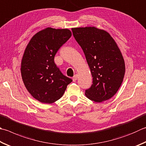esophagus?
Returning a JSON list of instances; mask_svg holds the SVG:
<instances>
[{"instance_id": "esophagus-1", "label": "esophagus", "mask_w": 146, "mask_h": 146, "mask_svg": "<svg viewBox=\"0 0 146 146\" xmlns=\"http://www.w3.org/2000/svg\"><path fill=\"white\" fill-rule=\"evenodd\" d=\"M78 75H77V74H76V75H74V76H73V78H72V80H73V81L74 82H75L76 80H77V79H78Z\"/></svg>"}]
</instances>
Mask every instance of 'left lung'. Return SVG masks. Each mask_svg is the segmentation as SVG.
<instances>
[{
  "label": "left lung",
  "mask_w": 146,
  "mask_h": 146,
  "mask_svg": "<svg viewBox=\"0 0 146 146\" xmlns=\"http://www.w3.org/2000/svg\"><path fill=\"white\" fill-rule=\"evenodd\" d=\"M76 40L83 51L93 84L85 90L90 100L102 102L116 94L125 72V61L111 35L94 27L72 29Z\"/></svg>",
  "instance_id": "8db88e82"
}]
</instances>
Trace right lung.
I'll list each match as a JSON object with an SVG mask.
<instances>
[{
  "label": "right lung",
  "instance_id": "right-lung-1",
  "mask_svg": "<svg viewBox=\"0 0 146 146\" xmlns=\"http://www.w3.org/2000/svg\"><path fill=\"white\" fill-rule=\"evenodd\" d=\"M71 35L68 29L48 27L35 34L25 50L21 65L22 79L29 92L40 102H56L72 81L54 62L57 51Z\"/></svg>",
  "mask_w": 146,
  "mask_h": 146
}]
</instances>
